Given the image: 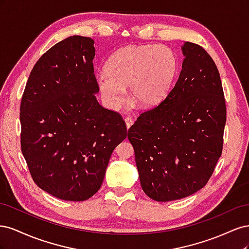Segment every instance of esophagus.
Wrapping results in <instances>:
<instances>
[{"mask_svg": "<svg viewBox=\"0 0 249 249\" xmlns=\"http://www.w3.org/2000/svg\"><path fill=\"white\" fill-rule=\"evenodd\" d=\"M124 122H125V125H126V129H130V127L133 125V124H134V120H133V118L132 117H130V116H126L125 118H124Z\"/></svg>", "mask_w": 249, "mask_h": 249, "instance_id": "esophagus-1", "label": "esophagus"}]
</instances>
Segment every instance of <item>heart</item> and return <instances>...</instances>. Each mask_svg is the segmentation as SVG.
<instances>
[{"label":"heart","instance_id":"b5f03b06","mask_svg":"<svg viewBox=\"0 0 249 249\" xmlns=\"http://www.w3.org/2000/svg\"><path fill=\"white\" fill-rule=\"evenodd\" d=\"M106 72L96 74L95 82L104 103L118 109L125 103L124 87L141 107L159 104L171 87L178 60L165 46H127L117 51L106 64Z\"/></svg>","mask_w":249,"mask_h":249}]
</instances>
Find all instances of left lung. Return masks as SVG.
Listing matches in <instances>:
<instances>
[{
	"instance_id": "1",
	"label": "left lung",
	"mask_w": 249,
	"mask_h": 249,
	"mask_svg": "<svg viewBox=\"0 0 249 249\" xmlns=\"http://www.w3.org/2000/svg\"><path fill=\"white\" fill-rule=\"evenodd\" d=\"M182 52L175 86L127 131L142 190L157 201L200 190L222 153L227 108L219 71L198 44L187 41Z\"/></svg>"
}]
</instances>
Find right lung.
Returning a JSON list of instances; mask_svg holds the SVG:
<instances>
[{"label": "right lung", "instance_id": "right-lung-1", "mask_svg": "<svg viewBox=\"0 0 249 249\" xmlns=\"http://www.w3.org/2000/svg\"><path fill=\"white\" fill-rule=\"evenodd\" d=\"M94 40L56 43L30 73L20 104V146L35 184L63 200L100 189L114 148L126 138L117 112L96 101Z\"/></svg>", "mask_w": 249, "mask_h": 249}]
</instances>
